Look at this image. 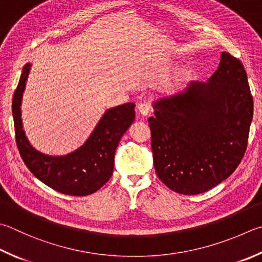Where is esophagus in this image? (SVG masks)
<instances>
[{
    "instance_id": "34e87169",
    "label": "esophagus",
    "mask_w": 262,
    "mask_h": 262,
    "mask_svg": "<svg viewBox=\"0 0 262 262\" xmlns=\"http://www.w3.org/2000/svg\"><path fill=\"white\" fill-rule=\"evenodd\" d=\"M137 108H138V112H139V114H141L142 116H147L151 113V106L148 102L139 103Z\"/></svg>"
}]
</instances>
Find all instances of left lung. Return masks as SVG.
Listing matches in <instances>:
<instances>
[{
	"instance_id": "1",
	"label": "left lung",
	"mask_w": 262,
	"mask_h": 262,
	"mask_svg": "<svg viewBox=\"0 0 262 262\" xmlns=\"http://www.w3.org/2000/svg\"><path fill=\"white\" fill-rule=\"evenodd\" d=\"M148 118L157 177L184 195H197L226 180L246 150L253 99L243 63L221 52L208 82L152 102Z\"/></svg>"
}]
</instances>
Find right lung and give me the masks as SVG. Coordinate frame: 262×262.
<instances>
[{
	"label": "right lung",
	"instance_id": "obj_1",
	"mask_svg": "<svg viewBox=\"0 0 262 262\" xmlns=\"http://www.w3.org/2000/svg\"><path fill=\"white\" fill-rule=\"evenodd\" d=\"M32 63H26L14 91L12 115L19 152L29 171L39 181L61 194L86 196L100 189L111 179L114 155L122 136L135 121V103L127 102L108 110L88 140L78 149L63 156L36 150L23 129L21 99Z\"/></svg>",
	"mask_w": 262,
	"mask_h": 262
}]
</instances>
